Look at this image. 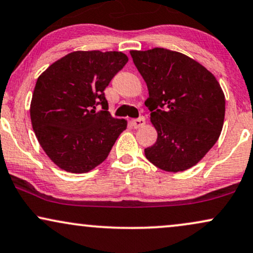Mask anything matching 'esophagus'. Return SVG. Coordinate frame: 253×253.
<instances>
[{"label": "esophagus", "instance_id": "obj_1", "mask_svg": "<svg viewBox=\"0 0 253 253\" xmlns=\"http://www.w3.org/2000/svg\"><path fill=\"white\" fill-rule=\"evenodd\" d=\"M145 123H146V120H145L144 117H140L138 119H133V120H132V125H133V127H134V128H140V127L144 126Z\"/></svg>", "mask_w": 253, "mask_h": 253}]
</instances>
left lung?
Here are the masks:
<instances>
[{"mask_svg": "<svg viewBox=\"0 0 253 253\" xmlns=\"http://www.w3.org/2000/svg\"><path fill=\"white\" fill-rule=\"evenodd\" d=\"M130 55L147 84L145 105L158 132L145 156L164 171H185L220 135L225 117L220 84L205 67L178 51L153 48L132 50Z\"/></svg>", "mask_w": 253, "mask_h": 253, "instance_id": "left-lung-1", "label": "left lung"}]
</instances>
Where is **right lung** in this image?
<instances>
[{"mask_svg": "<svg viewBox=\"0 0 253 253\" xmlns=\"http://www.w3.org/2000/svg\"><path fill=\"white\" fill-rule=\"evenodd\" d=\"M127 61L121 51H73L39 77L30 103L33 129L60 169L90 171L126 129L124 119L109 114L103 90ZM97 105L101 111H95Z\"/></svg>", "mask_w": 253, "mask_h": 253, "instance_id": "obj_1", "label": "right lung"}]
</instances>
